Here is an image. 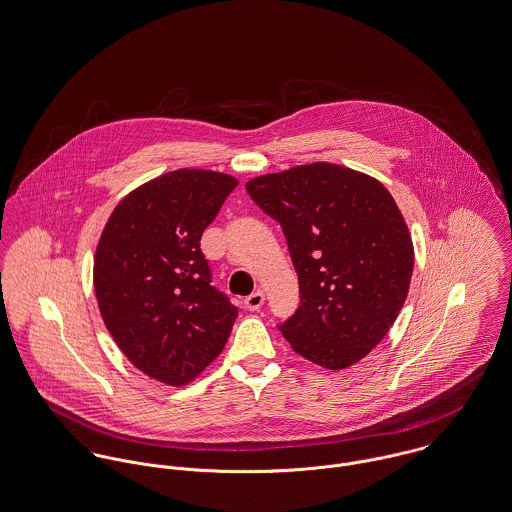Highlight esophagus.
Returning a JSON list of instances; mask_svg holds the SVG:
<instances>
[{
  "mask_svg": "<svg viewBox=\"0 0 512 512\" xmlns=\"http://www.w3.org/2000/svg\"><path fill=\"white\" fill-rule=\"evenodd\" d=\"M263 304H265V292L263 290H257L251 296L245 298V308L251 310V312H257Z\"/></svg>",
  "mask_w": 512,
  "mask_h": 512,
  "instance_id": "obj_1",
  "label": "esophagus"
}]
</instances>
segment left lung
Returning a JSON list of instances; mask_svg holds the SVG:
<instances>
[{
  "mask_svg": "<svg viewBox=\"0 0 512 512\" xmlns=\"http://www.w3.org/2000/svg\"><path fill=\"white\" fill-rule=\"evenodd\" d=\"M282 226L300 308L278 329L327 370L362 360L388 335L413 275V239L390 191L349 167L315 161L245 185Z\"/></svg>",
  "mask_w": 512,
  "mask_h": 512,
  "instance_id": "left-lung-1",
  "label": "left lung"
}]
</instances>
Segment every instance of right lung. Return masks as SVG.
I'll list each match as a JSON object with an SVG mask.
<instances>
[{"label":"right lung","instance_id":"obj_1","mask_svg":"<svg viewBox=\"0 0 512 512\" xmlns=\"http://www.w3.org/2000/svg\"><path fill=\"white\" fill-rule=\"evenodd\" d=\"M236 177L177 169L130 191L99 237L93 286L122 354L146 376L185 386L222 353L237 308L210 286L200 237Z\"/></svg>","mask_w":512,"mask_h":512}]
</instances>
